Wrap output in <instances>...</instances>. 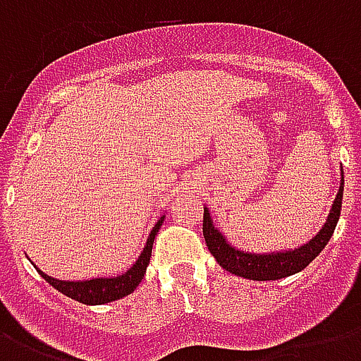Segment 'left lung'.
<instances>
[{"mask_svg": "<svg viewBox=\"0 0 361 361\" xmlns=\"http://www.w3.org/2000/svg\"><path fill=\"white\" fill-rule=\"evenodd\" d=\"M343 187H345V176H343L341 169V183H339V191H337L336 198L331 202L330 214L326 217L322 228L311 240L305 241L303 245L271 252L241 251L236 245H232L231 241L226 240L225 234L215 226L209 208L204 206L202 232L206 245H208L209 252L214 255L221 268L226 269L228 274L243 277V279L275 281L298 274L303 268H307L309 264L319 257V252L324 249L334 231H336L337 221H339V215H341Z\"/></svg>", "mask_w": 361, "mask_h": 361, "instance_id": "left-lung-1", "label": "left lung"}]
</instances>
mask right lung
I'll return each mask as SVG.
<instances>
[{"mask_svg": "<svg viewBox=\"0 0 361 361\" xmlns=\"http://www.w3.org/2000/svg\"><path fill=\"white\" fill-rule=\"evenodd\" d=\"M164 217L166 215L159 217L157 223L153 225L152 232H149V236H147L146 245L140 251V257L136 258V262H133V266L121 275H114V277H92V279L84 281H65L50 277V275L37 268L35 264L33 266H35L39 275L47 281L48 285H52L56 290L65 294L71 300H76V302L84 303V305H103V303L116 302V300L129 296L130 292H135L136 286L140 285L142 279H144L147 264H149V258H152L153 241H155L159 228L163 225Z\"/></svg>", "mask_w": 361, "mask_h": 361, "instance_id": "obj_1", "label": "right lung"}]
</instances>
